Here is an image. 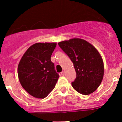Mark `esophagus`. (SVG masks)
<instances>
[{
	"label": "esophagus",
	"instance_id": "obj_1",
	"mask_svg": "<svg viewBox=\"0 0 122 122\" xmlns=\"http://www.w3.org/2000/svg\"><path fill=\"white\" fill-rule=\"evenodd\" d=\"M61 75H62V76H64V75H65V71H62V72H61Z\"/></svg>",
	"mask_w": 122,
	"mask_h": 122
}]
</instances>
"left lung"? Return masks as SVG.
<instances>
[{
  "instance_id": "left-lung-1",
  "label": "left lung",
  "mask_w": 122,
  "mask_h": 122,
  "mask_svg": "<svg viewBox=\"0 0 122 122\" xmlns=\"http://www.w3.org/2000/svg\"><path fill=\"white\" fill-rule=\"evenodd\" d=\"M58 45L73 62L77 76L71 83L72 87L84 95L95 92L104 76V63L97 50L80 38L64 41Z\"/></svg>"
}]
</instances>
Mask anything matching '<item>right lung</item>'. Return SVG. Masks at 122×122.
I'll return each instance as SVG.
<instances>
[{"label": "right lung", "instance_id": "obj_1", "mask_svg": "<svg viewBox=\"0 0 122 122\" xmlns=\"http://www.w3.org/2000/svg\"><path fill=\"white\" fill-rule=\"evenodd\" d=\"M56 45V43H36L26 50L19 61V81L22 87L34 97H46L53 90L60 77L51 61Z\"/></svg>", "mask_w": 122, "mask_h": 122}]
</instances>
